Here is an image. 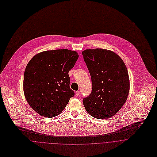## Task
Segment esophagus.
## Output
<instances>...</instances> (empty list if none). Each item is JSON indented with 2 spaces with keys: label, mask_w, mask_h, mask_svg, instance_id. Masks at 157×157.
Here are the masks:
<instances>
[{
  "label": "esophagus",
  "mask_w": 157,
  "mask_h": 157,
  "mask_svg": "<svg viewBox=\"0 0 157 157\" xmlns=\"http://www.w3.org/2000/svg\"><path fill=\"white\" fill-rule=\"evenodd\" d=\"M75 95H76V96H79V95H80V91H75Z\"/></svg>",
  "instance_id": "34e87169"
}]
</instances>
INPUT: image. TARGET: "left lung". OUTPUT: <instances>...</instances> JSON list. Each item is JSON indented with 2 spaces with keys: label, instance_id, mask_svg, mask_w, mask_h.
Returning a JSON list of instances; mask_svg holds the SVG:
<instances>
[{
  "label": "left lung",
  "instance_id": "left-lung-1",
  "mask_svg": "<svg viewBox=\"0 0 157 157\" xmlns=\"http://www.w3.org/2000/svg\"><path fill=\"white\" fill-rule=\"evenodd\" d=\"M82 54L92 83L91 94L83 100L84 107L94 117L109 118L121 109L128 97L130 82L127 67L110 50L89 49Z\"/></svg>",
  "mask_w": 157,
  "mask_h": 157
}]
</instances>
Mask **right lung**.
Listing matches in <instances>:
<instances>
[{
    "label": "right lung",
    "instance_id": "right-lung-1",
    "mask_svg": "<svg viewBox=\"0 0 157 157\" xmlns=\"http://www.w3.org/2000/svg\"><path fill=\"white\" fill-rule=\"evenodd\" d=\"M78 58L77 52L64 49L43 51L29 60L24 73L23 92L28 105L40 115L57 116L74 96L69 72Z\"/></svg>",
    "mask_w": 157,
    "mask_h": 157
}]
</instances>
